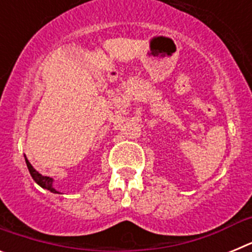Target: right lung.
I'll list each match as a JSON object with an SVG mask.
<instances>
[{
	"mask_svg": "<svg viewBox=\"0 0 252 252\" xmlns=\"http://www.w3.org/2000/svg\"><path fill=\"white\" fill-rule=\"evenodd\" d=\"M25 161H26V165H28L29 171H30V175L32 177V179L35 180V183L39 184L41 188L46 189V190H50L51 193H58V194H59V192H58L57 189L54 188V186H53V183H54V179H53V178L44 177V175L40 174L39 171H36L34 168H32V165L29 162L28 158L26 157H25Z\"/></svg>",
	"mask_w": 252,
	"mask_h": 252,
	"instance_id": "obj_1",
	"label": "right lung"
}]
</instances>
